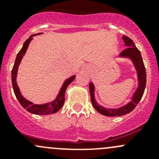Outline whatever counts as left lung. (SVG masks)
Wrapping results in <instances>:
<instances>
[{
    "label": "left lung",
    "mask_w": 159,
    "mask_h": 159,
    "mask_svg": "<svg viewBox=\"0 0 159 159\" xmlns=\"http://www.w3.org/2000/svg\"><path fill=\"white\" fill-rule=\"evenodd\" d=\"M122 39L124 41L125 44L127 46L125 49L123 50L121 52L120 55L121 57H128L132 59L134 65H135L136 70H138V76H139V88L136 90L135 93L134 94L133 98L130 103L126 105L125 106L121 107L118 109H110V108H106L98 105L97 102L94 100V86L92 83L89 84V91L90 95H91V103L93 106L95 108L99 113L102 115H105V116H122V115H127L130 113L134 108H135L136 105L139 104L140 100L143 96L144 91H145V85H146V71H145V65H144L143 61H142L141 52L134 45L132 40L129 37L124 36L122 37Z\"/></svg>",
    "instance_id": "obj_1"
}]
</instances>
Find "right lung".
<instances>
[{"label": "right lung", "mask_w": 159, "mask_h": 159, "mask_svg": "<svg viewBox=\"0 0 159 159\" xmlns=\"http://www.w3.org/2000/svg\"><path fill=\"white\" fill-rule=\"evenodd\" d=\"M40 34L41 33L36 34L34 35ZM34 35H31L28 40H26V41L24 43L22 48L20 49V51H19L18 54H17V57H16L15 59V62H14V67H13L12 68V71H11L12 86L16 98H17L18 102H20V104L21 105V106L23 107L24 108H25V109L28 111H29L30 113L34 114V115H48L53 113H55V112H57V111H59L62 108L65 100V91H66L67 87H68L70 83L74 81L75 76L70 77V78H68V79L64 83L63 86H62L61 89L57 98H56L54 102H51V103H47L44 104V105H34V104H33L32 102L27 100L26 98H25L21 95V94H20V90H19L18 86H17V82H16V77H17V72L19 64L20 63V61H21L23 56L25 55V52H26L27 49H28V45H29L30 41H31L32 37H33Z\"/></svg>", "instance_id": "1"}]
</instances>
